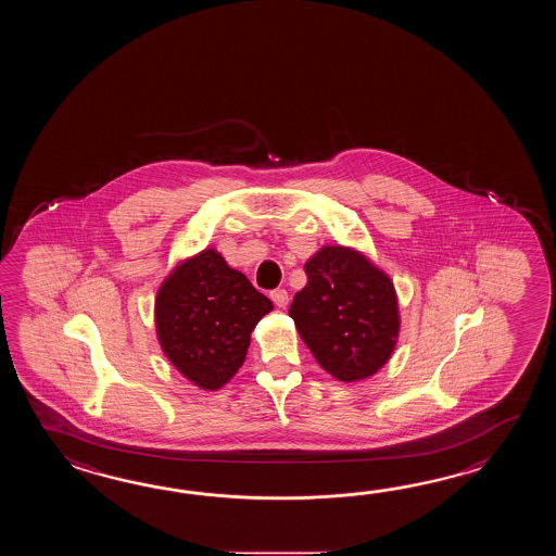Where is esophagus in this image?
<instances>
[{
  "mask_svg": "<svg viewBox=\"0 0 556 556\" xmlns=\"http://www.w3.org/2000/svg\"><path fill=\"white\" fill-rule=\"evenodd\" d=\"M270 298H273L274 304L278 307H286L288 302H290V295H288L286 290H274V292H270Z\"/></svg>",
  "mask_w": 556,
  "mask_h": 556,
  "instance_id": "34e87169",
  "label": "esophagus"
}]
</instances>
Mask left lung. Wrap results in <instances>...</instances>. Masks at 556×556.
<instances>
[{"label":"left lung","mask_w":556,"mask_h":556,"mask_svg":"<svg viewBox=\"0 0 556 556\" xmlns=\"http://www.w3.org/2000/svg\"><path fill=\"white\" fill-rule=\"evenodd\" d=\"M304 268L306 286L288 312L300 338L333 378H371L388 364L402 326L390 276L340 244L321 247Z\"/></svg>","instance_id":"8db88e82"}]
</instances>
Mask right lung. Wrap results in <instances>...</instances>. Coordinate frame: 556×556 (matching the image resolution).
<instances>
[{
  "label": "right lung",
  "mask_w": 556,
  "mask_h": 556,
  "mask_svg": "<svg viewBox=\"0 0 556 556\" xmlns=\"http://www.w3.org/2000/svg\"><path fill=\"white\" fill-rule=\"evenodd\" d=\"M273 302L204 249L180 262L154 298L156 338L168 362L201 390H220L244 364L250 333Z\"/></svg>",
  "instance_id": "right-lung-1"
}]
</instances>
